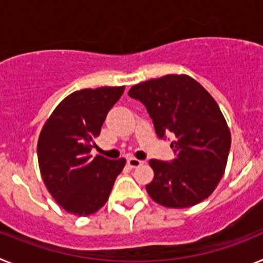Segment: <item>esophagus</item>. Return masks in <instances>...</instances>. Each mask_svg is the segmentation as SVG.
I'll use <instances>...</instances> for the list:
<instances>
[{
	"label": "esophagus",
	"mask_w": 263,
	"mask_h": 263,
	"mask_svg": "<svg viewBox=\"0 0 263 263\" xmlns=\"http://www.w3.org/2000/svg\"><path fill=\"white\" fill-rule=\"evenodd\" d=\"M127 164H129L132 168H137V167L142 166L143 160L137 159V158H129V159H127Z\"/></svg>",
	"instance_id": "34e87169"
}]
</instances>
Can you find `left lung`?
<instances>
[{"label":"left lung","instance_id":"8db88e82","mask_svg":"<svg viewBox=\"0 0 263 263\" xmlns=\"http://www.w3.org/2000/svg\"><path fill=\"white\" fill-rule=\"evenodd\" d=\"M147 109L159 138L173 134L171 162L152 159L154 179L146 185L158 204L188 208L210 196L224 175L231 132L208 90L187 75H166L130 88Z\"/></svg>","mask_w":263,"mask_h":263}]
</instances>
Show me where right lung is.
<instances>
[{
	"instance_id": "1",
	"label": "right lung",
	"mask_w": 263,
	"mask_h": 263,
	"mask_svg": "<svg viewBox=\"0 0 263 263\" xmlns=\"http://www.w3.org/2000/svg\"><path fill=\"white\" fill-rule=\"evenodd\" d=\"M125 87L76 90L55 108L38 139L41 175L51 196L68 213L88 216L109 199L124 158H92L104 121Z\"/></svg>"
}]
</instances>
